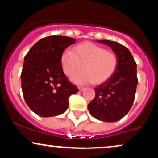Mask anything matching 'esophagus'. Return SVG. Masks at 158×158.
<instances>
[{
  "label": "esophagus",
  "instance_id": "obj_1",
  "mask_svg": "<svg viewBox=\"0 0 158 158\" xmlns=\"http://www.w3.org/2000/svg\"><path fill=\"white\" fill-rule=\"evenodd\" d=\"M78 88H79V90H80V91H83V90H85V88H83V87L79 86V87H78Z\"/></svg>",
  "mask_w": 158,
  "mask_h": 158
}]
</instances>
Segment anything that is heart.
Wrapping results in <instances>:
<instances>
[{
	"label": "heart",
	"mask_w": 158,
	"mask_h": 158,
	"mask_svg": "<svg viewBox=\"0 0 158 158\" xmlns=\"http://www.w3.org/2000/svg\"><path fill=\"white\" fill-rule=\"evenodd\" d=\"M61 64L66 75L70 76L83 65L85 70L71 77L72 81L78 85L95 82L101 84L110 78L117 67V57L114 52L91 42L78 44L73 53L64 51L61 55Z\"/></svg>",
	"instance_id": "heart-1"
}]
</instances>
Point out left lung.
Returning <instances> with one entry per match:
<instances>
[{"instance_id":"left-lung-1","label":"left lung","mask_w":158,"mask_h":158,"mask_svg":"<svg viewBox=\"0 0 158 158\" xmlns=\"http://www.w3.org/2000/svg\"><path fill=\"white\" fill-rule=\"evenodd\" d=\"M110 48L117 57L113 75L95 90V98L88 105L90 115L106 123L118 121L128 114L135 100L137 88V64L128 48L118 42L98 40Z\"/></svg>"}]
</instances>
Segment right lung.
Segmentation results:
<instances>
[{
	"label": "right lung",
	"mask_w": 158,
	"mask_h": 158,
	"mask_svg": "<svg viewBox=\"0 0 158 158\" xmlns=\"http://www.w3.org/2000/svg\"><path fill=\"white\" fill-rule=\"evenodd\" d=\"M76 39L52 35L36 42L24 57L21 88L25 102L43 117L60 115L68 109L69 97L79 90L68 81L61 64V55Z\"/></svg>",
	"instance_id": "right-lung-1"
}]
</instances>
